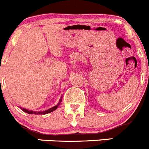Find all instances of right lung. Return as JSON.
<instances>
[{
    "mask_svg": "<svg viewBox=\"0 0 149 149\" xmlns=\"http://www.w3.org/2000/svg\"><path fill=\"white\" fill-rule=\"evenodd\" d=\"M61 98H62V97H61V99L59 100V102H58V104H57V105H56L55 107H52V108L49 109L45 110V111H31V110L26 109L24 108H22V107H20V109H21L23 111H24V112L27 113V114H48V113L52 112V111H55V110L58 108V106L60 105V104H61Z\"/></svg>",
    "mask_w": 149,
    "mask_h": 149,
    "instance_id": "obj_1",
    "label": "right lung"
}]
</instances>
